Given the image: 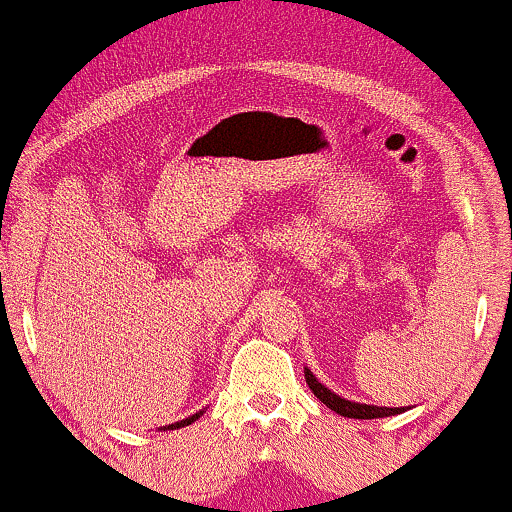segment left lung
<instances>
[{"instance_id": "obj_1", "label": "left lung", "mask_w": 512, "mask_h": 512, "mask_svg": "<svg viewBox=\"0 0 512 512\" xmlns=\"http://www.w3.org/2000/svg\"><path fill=\"white\" fill-rule=\"evenodd\" d=\"M305 383H308L310 390H313V395L320 399L325 407L337 411L339 416H346V419H383V416H395V414H402V411H407L404 407H378V404H361V402H351V399L339 397L337 392L330 390V387L322 385L308 366H305Z\"/></svg>"}]
</instances>
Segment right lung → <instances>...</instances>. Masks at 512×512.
<instances>
[{
    "label": "right lung",
    "instance_id": "right-lung-1",
    "mask_svg": "<svg viewBox=\"0 0 512 512\" xmlns=\"http://www.w3.org/2000/svg\"><path fill=\"white\" fill-rule=\"evenodd\" d=\"M204 414V409H199L197 414H192V416H187V419H182V421H175V424H168V426H163L161 431H173V428H182V426H190V424H195V421L199 419V416Z\"/></svg>",
    "mask_w": 512,
    "mask_h": 512
}]
</instances>
